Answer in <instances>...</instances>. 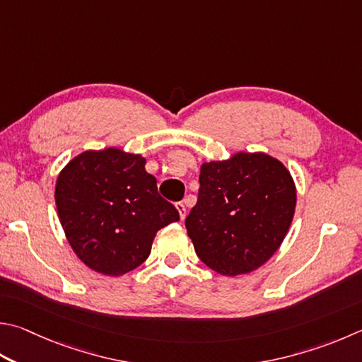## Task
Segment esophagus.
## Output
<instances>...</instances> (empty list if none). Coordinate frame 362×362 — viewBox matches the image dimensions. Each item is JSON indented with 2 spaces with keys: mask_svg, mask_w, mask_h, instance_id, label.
I'll return each instance as SVG.
<instances>
[{
  "mask_svg": "<svg viewBox=\"0 0 362 362\" xmlns=\"http://www.w3.org/2000/svg\"><path fill=\"white\" fill-rule=\"evenodd\" d=\"M175 207H177V210H179L180 220L185 218V216H187V207H185V204H183V202H177Z\"/></svg>",
  "mask_w": 362,
  "mask_h": 362,
  "instance_id": "esophagus-1",
  "label": "esophagus"
}]
</instances>
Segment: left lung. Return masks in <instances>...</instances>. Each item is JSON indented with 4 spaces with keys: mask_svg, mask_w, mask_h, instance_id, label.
Returning <instances> with one entry per match:
<instances>
[{
    "mask_svg": "<svg viewBox=\"0 0 362 362\" xmlns=\"http://www.w3.org/2000/svg\"><path fill=\"white\" fill-rule=\"evenodd\" d=\"M294 207L296 187L284 164L266 153H235L202 164L198 202L185 226L204 264L235 277L277 252Z\"/></svg>",
    "mask_w": 362,
    "mask_h": 362,
    "instance_id": "1",
    "label": "left lung"
}]
</instances>
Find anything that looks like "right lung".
<instances>
[{
    "label": "right lung",
    "mask_w": 362,
    "mask_h": 362,
    "mask_svg": "<svg viewBox=\"0 0 362 362\" xmlns=\"http://www.w3.org/2000/svg\"><path fill=\"white\" fill-rule=\"evenodd\" d=\"M60 223L74 253L104 275H123L148 258L158 229L179 221L163 199L146 158L118 148L83 152L55 187Z\"/></svg>",
    "instance_id": "right-lung-1"
}]
</instances>
